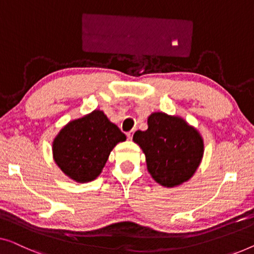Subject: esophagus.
Returning <instances> with one entry per match:
<instances>
[{"instance_id": "obj_1", "label": "esophagus", "mask_w": 254, "mask_h": 254, "mask_svg": "<svg viewBox=\"0 0 254 254\" xmlns=\"http://www.w3.org/2000/svg\"><path fill=\"white\" fill-rule=\"evenodd\" d=\"M134 131H135V129H131L130 131H128V133H127V137L129 138V139L133 138V134H134Z\"/></svg>"}]
</instances>
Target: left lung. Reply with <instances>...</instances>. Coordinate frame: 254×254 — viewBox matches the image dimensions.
Instances as JSON below:
<instances>
[{"label":"left lung","mask_w":254,"mask_h":254,"mask_svg":"<svg viewBox=\"0 0 254 254\" xmlns=\"http://www.w3.org/2000/svg\"><path fill=\"white\" fill-rule=\"evenodd\" d=\"M148 129L135 131L133 141L145 153L148 171L159 185L175 187L188 181L203 157V139L179 117L154 112Z\"/></svg>","instance_id":"8db88e82"}]
</instances>
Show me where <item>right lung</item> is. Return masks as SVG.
Instances as JSON below:
<instances>
[{
    "instance_id": "add662e5",
    "label": "right lung",
    "mask_w": 254,
    "mask_h": 254,
    "mask_svg": "<svg viewBox=\"0 0 254 254\" xmlns=\"http://www.w3.org/2000/svg\"><path fill=\"white\" fill-rule=\"evenodd\" d=\"M126 135L102 111L73 120L60 131L53 143L56 164L76 182L93 181L101 174L109 154Z\"/></svg>"
}]
</instances>
